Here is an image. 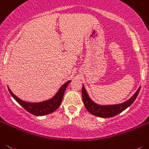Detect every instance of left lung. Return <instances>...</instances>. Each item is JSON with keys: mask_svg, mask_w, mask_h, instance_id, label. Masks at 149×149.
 Wrapping results in <instances>:
<instances>
[{"mask_svg": "<svg viewBox=\"0 0 149 149\" xmlns=\"http://www.w3.org/2000/svg\"><path fill=\"white\" fill-rule=\"evenodd\" d=\"M140 87L138 88L134 96H131V98H130L129 100H127L126 102L121 103V104H113V105H100V104L93 102L90 99L84 85H82L81 95H82V100L84 106L88 111V112L96 116H100V117L102 118H109L119 114L121 112H123L124 110L126 109L128 107H129L136 100V96L140 92Z\"/></svg>", "mask_w": 149, "mask_h": 149, "instance_id": "1", "label": "left lung"}]
</instances>
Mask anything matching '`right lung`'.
<instances>
[{
    "mask_svg": "<svg viewBox=\"0 0 149 149\" xmlns=\"http://www.w3.org/2000/svg\"><path fill=\"white\" fill-rule=\"evenodd\" d=\"M70 81H71L70 80V81H68L63 84L58 91V92L56 93V94L52 99L47 100V101L37 103L27 102L23 101V100H20L18 97H17L9 88H8V89H9V93L12 95V96L19 103L20 105H21L29 113L36 115V116H44V115L53 113L56 109H58V108L61 104V101H62L65 90H66L67 87Z\"/></svg>",
    "mask_w": 149,
    "mask_h": 149,
    "instance_id": "right-lung-1",
    "label": "right lung"
}]
</instances>
